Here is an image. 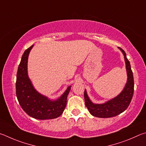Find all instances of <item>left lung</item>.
I'll return each instance as SVG.
<instances>
[{"mask_svg": "<svg viewBox=\"0 0 146 146\" xmlns=\"http://www.w3.org/2000/svg\"><path fill=\"white\" fill-rule=\"evenodd\" d=\"M123 54L127 72V82L123 90L118 96L102 104L92 103L85 89L84 92L85 105L92 115L99 118H110L118 115L124 111L129 106L134 92V80L129 61L126 58V52L118 47Z\"/></svg>", "mask_w": 146, "mask_h": 146, "instance_id": "left-lung-1", "label": "left lung"}]
</instances>
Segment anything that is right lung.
Returning a JSON list of instances; mask_svg holds the SVG:
<instances>
[{"mask_svg": "<svg viewBox=\"0 0 146 146\" xmlns=\"http://www.w3.org/2000/svg\"><path fill=\"white\" fill-rule=\"evenodd\" d=\"M33 46L25 50L18 68L16 81L17 99L24 111L33 118L39 120L58 118L65 108L71 86H68L62 95L56 99H50L36 90L27 73L28 57Z\"/></svg>", "mask_w": 146, "mask_h": 146, "instance_id": "right-lung-1", "label": "right lung"}]
</instances>
